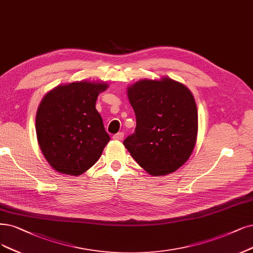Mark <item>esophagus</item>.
<instances>
[{
  "label": "esophagus",
  "instance_id": "obj_1",
  "mask_svg": "<svg viewBox=\"0 0 253 253\" xmlns=\"http://www.w3.org/2000/svg\"><path fill=\"white\" fill-rule=\"evenodd\" d=\"M112 138L115 139V141H122V139L124 138V133L123 132H119L117 134H115L114 136H112Z\"/></svg>",
  "mask_w": 253,
  "mask_h": 253
}]
</instances>
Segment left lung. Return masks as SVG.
Masks as SVG:
<instances>
[{
    "instance_id": "obj_1",
    "label": "left lung",
    "mask_w": 253,
    "mask_h": 253,
    "mask_svg": "<svg viewBox=\"0 0 253 253\" xmlns=\"http://www.w3.org/2000/svg\"><path fill=\"white\" fill-rule=\"evenodd\" d=\"M136 127L124 146L152 176L175 172L189 160L198 134L193 93L169 77L142 79L127 87Z\"/></svg>"
}]
</instances>
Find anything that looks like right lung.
I'll return each mask as SVG.
<instances>
[{
    "label": "right lung",
    "instance_id": "1",
    "mask_svg": "<svg viewBox=\"0 0 253 253\" xmlns=\"http://www.w3.org/2000/svg\"><path fill=\"white\" fill-rule=\"evenodd\" d=\"M103 81H76L45 93L36 112L37 142L45 161L61 174L78 176L97 163L109 142L96 109Z\"/></svg>",
    "mask_w": 253,
    "mask_h": 253
}]
</instances>
